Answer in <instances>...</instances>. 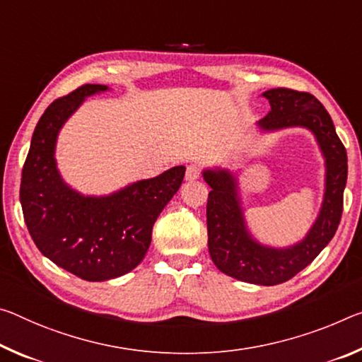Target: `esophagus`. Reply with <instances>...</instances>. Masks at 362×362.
<instances>
[{"label": "esophagus", "instance_id": "34e87169", "mask_svg": "<svg viewBox=\"0 0 362 362\" xmlns=\"http://www.w3.org/2000/svg\"><path fill=\"white\" fill-rule=\"evenodd\" d=\"M199 175H202V169H199L198 164L188 165L187 172H185V179L187 180H197V179H199Z\"/></svg>", "mask_w": 362, "mask_h": 362}]
</instances>
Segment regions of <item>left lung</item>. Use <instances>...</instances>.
<instances>
[{"label":"left lung","instance_id":"8db88e82","mask_svg":"<svg viewBox=\"0 0 362 362\" xmlns=\"http://www.w3.org/2000/svg\"><path fill=\"white\" fill-rule=\"evenodd\" d=\"M262 96L269 100L271 111L257 127L264 132L288 127L311 130L325 159L322 206L306 237L286 248L259 243L246 227L238 183L232 172L206 169L203 177L212 188L206 206L212 262L221 272L242 282L271 286L295 277L334 238L343 212L348 158L330 114L315 96L290 88H272Z\"/></svg>","mask_w":362,"mask_h":362}]
</instances>
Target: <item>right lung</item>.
<instances>
[{
    "mask_svg": "<svg viewBox=\"0 0 362 362\" xmlns=\"http://www.w3.org/2000/svg\"><path fill=\"white\" fill-rule=\"evenodd\" d=\"M106 90L88 83L51 103L32 135L21 180L33 243L56 266L88 282L116 279L139 266L154 222L185 175V168L175 165L106 197H85L62 180L54 158L59 130L87 96Z\"/></svg>",
    "mask_w": 362,
    "mask_h": 362,
    "instance_id": "right-lung-1",
    "label": "right lung"
}]
</instances>
